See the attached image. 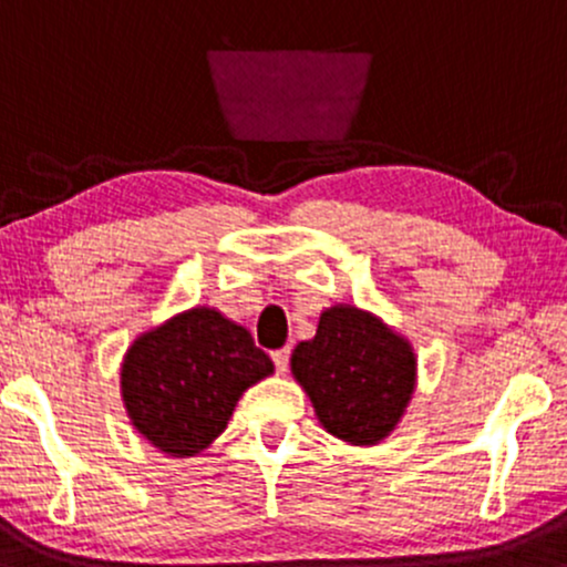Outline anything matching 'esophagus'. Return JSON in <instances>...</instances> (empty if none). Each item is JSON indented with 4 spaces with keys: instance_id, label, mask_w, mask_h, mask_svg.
I'll list each match as a JSON object with an SVG mask.
<instances>
[{
    "instance_id": "1",
    "label": "esophagus",
    "mask_w": 567,
    "mask_h": 567,
    "mask_svg": "<svg viewBox=\"0 0 567 567\" xmlns=\"http://www.w3.org/2000/svg\"><path fill=\"white\" fill-rule=\"evenodd\" d=\"M289 353H291V348H281V351H272L270 355H272V364H276V369L278 372H286V369H289Z\"/></svg>"
}]
</instances>
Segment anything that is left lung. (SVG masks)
Returning a JSON list of instances; mask_svg holds the SVG:
<instances>
[{
    "mask_svg": "<svg viewBox=\"0 0 567 567\" xmlns=\"http://www.w3.org/2000/svg\"><path fill=\"white\" fill-rule=\"evenodd\" d=\"M291 374L329 434L348 444H378L396 429L417 380V359L402 334L353 305L318 318L313 340L291 353Z\"/></svg>",
    "mask_w": 567,
    "mask_h": 567,
    "instance_id": "1",
    "label": "left lung"
}]
</instances>
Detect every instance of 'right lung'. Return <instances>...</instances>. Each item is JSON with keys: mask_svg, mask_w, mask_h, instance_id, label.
<instances>
[{"mask_svg": "<svg viewBox=\"0 0 567 567\" xmlns=\"http://www.w3.org/2000/svg\"><path fill=\"white\" fill-rule=\"evenodd\" d=\"M272 374L249 329L214 308H193L133 340L120 391L133 429L165 455L206 450L246 388Z\"/></svg>", "mask_w": 567, "mask_h": 567, "instance_id": "right-lung-1", "label": "right lung"}]
</instances>
